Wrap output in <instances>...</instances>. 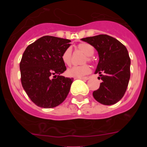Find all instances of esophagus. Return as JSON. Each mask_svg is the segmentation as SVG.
Returning a JSON list of instances; mask_svg holds the SVG:
<instances>
[{"instance_id": "34e87169", "label": "esophagus", "mask_w": 147, "mask_h": 147, "mask_svg": "<svg viewBox=\"0 0 147 147\" xmlns=\"http://www.w3.org/2000/svg\"><path fill=\"white\" fill-rule=\"evenodd\" d=\"M75 79H80V80H89V78H87V77H84V78H75Z\"/></svg>"}]
</instances>
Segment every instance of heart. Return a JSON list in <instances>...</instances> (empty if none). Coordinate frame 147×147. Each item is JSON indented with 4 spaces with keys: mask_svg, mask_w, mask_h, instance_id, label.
<instances>
[{
    "mask_svg": "<svg viewBox=\"0 0 147 147\" xmlns=\"http://www.w3.org/2000/svg\"><path fill=\"white\" fill-rule=\"evenodd\" d=\"M77 50L82 52L85 55L82 60V63H92L93 60L92 55L94 54V48L91 45L87 42H82L76 46ZM62 60L66 65H69L72 63V52L69 48L66 49L62 54ZM90 72V67L88 65L84 64L80 66H75L67 70V74L69 77L74 78H81Z\"/></svg>",
    "mask_w": 147,
    "mask_h": 147,
    "instance_id": "heart-1",
    "label": "heart"
}]
</instances>
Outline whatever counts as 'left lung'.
I'll list each match as a JSON object with an SVG mask.
<instances>
[{"label": "left lung", "instance_id": "obj_1", "mask_svg": "<svg viewBox=\"0 0 147 147\" xmlns=\"http://www.w3.org/2000/svg\"><path fill=\"white\" fill-rule=\"evenodd\" d=\"M81 40L92 45L100 57L95 74H100L102 82L100 88L93 92V97L102 105L117 103L125 94L130 78L131 60L127 48L119 40L107 35Z\"/></svg>", "mask_w": 147, "mask_h": 147}]
</instances>
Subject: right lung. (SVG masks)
Masks as SVG:
<instances>
[{"label":"right lung","mask_w":147,"mask_h":147,"mask_svg":"<svg viewBox=\"0 0 147 147\" xmlns=\"http://www.w3.org/2000/svg\"><path fill=\"white\" fill-rule=\"evenodd\" d=\"M70 42L46 35L28 45L23 53L20 63L22 86L37 106L53 108L66 99L73 78L60 75L66 70L62 54Z\"/></svg>","instance_id":"obj_1"}]
</instances>
